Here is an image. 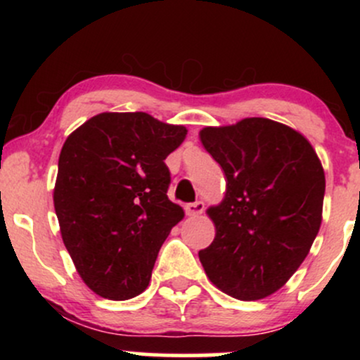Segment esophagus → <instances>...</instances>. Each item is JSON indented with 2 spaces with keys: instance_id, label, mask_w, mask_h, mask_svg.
Instances as JSON below:
<instances>
[{
  "instance_id": "34e87169",
  "label": "esophagus",
  "mask_w": 360,
  "mask_h": 360,
  "mask_svg": "<svg viewBox=\"0 0 360 360\" xmlns=\"http://www.w3.org/2000/svg\"><path fill=\"white\" fill-rule=\"evenodd\" d=\"M203 212H205L203 201H194V203L186 205V213H188L189 217H198V214H201Z\"/></svg>"
}]
</instances>
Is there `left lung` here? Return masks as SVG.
I'll use <instances>...</instances> for the list:
<instances>
[{
    "mask_svg": "<svg viewBox=\"0 0 360 360\" xmlns=\"http://www.w3.org/2000/svg\"><path fill=\"white\" fill-rule=\"evenodd\" d=\"M200 137L225 172L226 194L208 210L217 235L198 255L226 295L262 300L295 274L320 230L323 167L303 135L269 118L208 127Z\"/></svg>",
    "mask_w": 360,
    "mask_h": 360,
    "instance_id": "8db88e82",
    "label": "left lung"
}]
</instances>
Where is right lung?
Here are the masks:
<instances>
[{"label": "right lung", "mask_w": 360, "mask_h": 360, "mask_svg": "<svg viewBox=\"0 0 360 360\" xmlns=\"http://www.w3.org/2000/svg\"><path fill=\"white\" fill-rule=\"evenodd\" d=\"M184 137V127L135 111L96 115L64 142L53 189L62 240L82 281L103 298L140 295L183 220V208L167 198L164 160Z\"/></svg>", "instance_id": "right-lung-1"}]
</instances>
